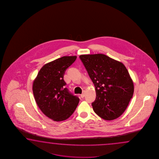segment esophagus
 I'll return each mask as SVG.
<instances>
[{
  "mask_svg": "<svg viewBox=\"0 0 159 159\" xmlns=\"http://www.w3.org/2000/svg\"><path fill=\"white\" fill-rule=\"evenodd\" d=\"M84 95H85V92H84H84L82 93V94H81V98H84Z\"/></svg>",
  "mask_w": 159,
  "mask_h": 159,
  "instance_id": "1",
  "label": "esophagus"
}]
</instances>
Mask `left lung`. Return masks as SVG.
I'll list each match as a JSON object with an SVG mask.
<instances>
[{
  "label": "left lung",
  "mask_w": 159,
  "mask_h": 159,
  "mask_svg": "<svg viewBox=\"0 0 159 159\" xmlns=\"http://www.w3.org/2000/svg\"><path fill=\"white\" fill-rule=\"evenodd\" d=\"M80 58L95 87L94 111L106 120L118 118L125 111L134 91L127 68L105 54H82Z\"/></svg>",
  "instance_id": "left-lung-1"
}]
</instances>
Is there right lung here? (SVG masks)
I'll return each instance as SVG.
<instances>
[{"instance_id": "add662e5", "label": "right lung", "mask_w": 159, "mask_h": 159, "mask_svg": "<svg viewBox=\"0 0 159 159\" xmlns=\"http://www.w3.org/2000/svg\"><path fill=\"white\" fill-rule=\"evenodd\" d=\"M77 56H64L44 65L34 80L32 90L35 101L44 115L56 122L69 118L80 99L65 86V71Z\"/></svg>"}]
</instances>
